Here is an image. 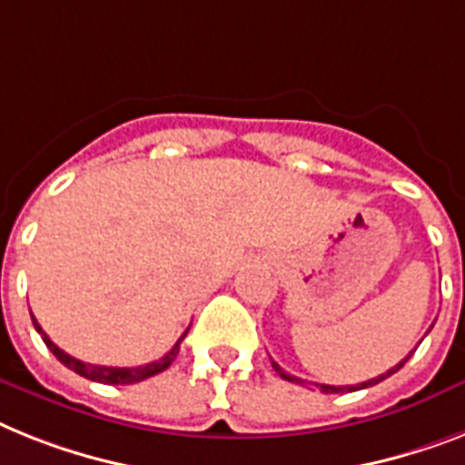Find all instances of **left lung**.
<instances>
[{"instance_id":"8db88e82","label":"left lung","mask_w":465,"mask_h":465,"mask_svg":"<svg viewBox=\"0 0 465 465\" xmlns=\"http://www.w3.org/2000/svg\"><path fill=\"white\" fill-rule=\"evenodd\" d=\"M411 356V354H409ZM409 356H406L404 361H399L397 366L394 368H390V371H387V373H382V375H378V378H373V380H368V382H361V385H349V387H335V385H321V390H323V392H342V390H349V392H356V390H363V387H371V385H378L380 380H385V378H390V375L392 373H397L399 368L404 366L406 361H409ZM273 368L275 371H278V375L282 380H290V382H299V385H304V380H299V378H294V375H290V373H285V371H282V368L278 366V363H273Z\"/></svg>"}]
</instances>
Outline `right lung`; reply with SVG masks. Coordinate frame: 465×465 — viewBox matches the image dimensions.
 <instances>
[{"label":"right lung","instance_id":"1","mask_svg":"<svg viewBox=\"0 0 465 465\" xmlns=\"http://www.w3.org/2000/svg\"><path fill=\"white\" fill-rule=\"evenodd\" d=\"M33 325L35 330L40 332L42 340H45V344H47V349L52 351L56 359H59L61 363L66 368H71V371H75L78 375H83V378L87 380H94V382H104V385H133V382H142V380L152 378V375L156 373H163L168 366H171L173 361H175V356H178L180 351V342L185 340V335L190 332V328L180 335V340L175 344H173V349L168 351L166 356H161L159 361H152V363H144V366H137V368H118V366H94V363H85V361H78V359H73V356H68L64 349H59L56 344L49 340L47 335H45V330L40 328V323L33 318Z\"/></svg>","mask_w":465,"mask_h":465}]
</instances>
